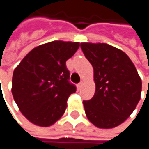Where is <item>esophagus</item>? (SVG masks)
<instances>
[{"mask_svg":"<svg viewBox=\"0 0 149 149\" xmlns=\"http://www.w3.org/2000/svg\"><path fill=\"white\" fill-rule=\"evenodd\" d=\"M82 85H83V82H80V83H79L78 85H77V88H78L79 91V90L81 89V87H82Z\"/></svg>","mask_w":149,"mask_h":149,"instance_id":"1","label":"esophagus"}]
</instances>
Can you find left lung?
Wrapping results in <instances>:
<instances>
[{
  "label": "left lung",
  "instance_id": "1",
  "mask_svg": "<svg viewBox=\"0 0 149 149\" xmlns=\"http://www.w3.org/2000/svg\"><path fill=\"white\" fill-rule=\"evenodd\" d=\"M80 48L94 70L95 91L84 100L88 120L99 128L124 123L141 98L142 80L130 58L107 43L81 42Z\"/></svg>",
  "mask_w": 149,
  "mask_h": 149
}]
</instances>
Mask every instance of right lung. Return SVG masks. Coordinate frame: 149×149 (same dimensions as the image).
I'll use <instances>...</instances> for the list:
<instances>
[{"label":"right lung","instance_id":"obj_1","mask_svg":"<svg viewBox=\"0 0 149 149\" xmlns=\"http://www.w3.org/2000/svg\"><path fill=\"white\" fill-rule=\"evenodd\" d=\"M79 48V42L43 43L32 49L15 68L11 93L30 123L47 127L63 115L69 96L76 91L69 82L65 63Z\"/></svg>","mask_w":149,"mask_h":149}]
</instances>
